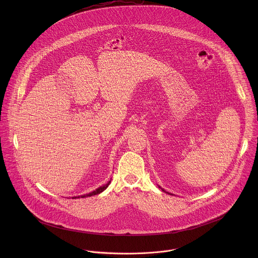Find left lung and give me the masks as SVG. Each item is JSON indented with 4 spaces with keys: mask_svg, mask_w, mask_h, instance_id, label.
Returning <instances> with one entry per match:
<instances>
[{
    "mask_svg": "<svg viewBox=\"0 0 258 258\" xmlns=\"http://www.w3.org/2000/svg\"><path fill=\"white\" fill-rule=\"evenodd\" d=\"M159 187H161V186H159ZM162 190H164V191H166V190H165V189H163V188H162ZM166 192H167V191H166ZM168 194H170V192H168ZM170 195H172V194H170Z\"/></svg>",
    "mask_w": 258,
    "mask_h": 258,
    "instance_id": "1",
    "label": "left lung"
}]
</instances>
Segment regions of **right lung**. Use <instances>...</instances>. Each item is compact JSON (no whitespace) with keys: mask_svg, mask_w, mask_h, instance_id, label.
<instances>
[{"mask_svg":"<svg viewBox=\"0 0 258 258\" xmlns=\"http://www.w3.org/2000/svg\"><path fill=\"white\" fill-rule=\"evenodd\" d=\"M111 181H109L107 184H103L102 186H99L98 188H96L95 190L89 192V194H86V195H83V196H78V197H73V199H79V198H87V197H91V196H95V195H98L100 192H102L104 189L107 188V186L110 184Z\"/></svg>","mask_w":258,"mask_h":258,"instance_id":"obj_1","label":"right lung"}]
</instances>
